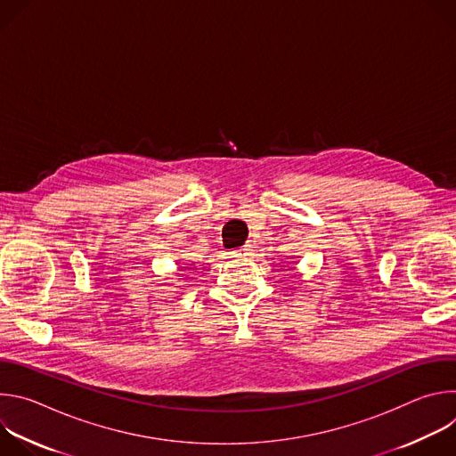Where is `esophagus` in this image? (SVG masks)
I'll return each mask as SVG.
<instances>
[{
    "label": "esophagus",
    "mask_w": 456,
    "mask_h": 456,
    "mask_svg": "<svg viewBox=\"0 0 456 456\" xmlns=\"http://www.w3.org/2000/svg\"><path fill=\"white\" fill-rule=\"evenodd\" d=\"M248 250H250V245H243L236 254H240V256H241V254H248Z\"/></svg>",
    "instance_id": "1"
}]
</instances>
